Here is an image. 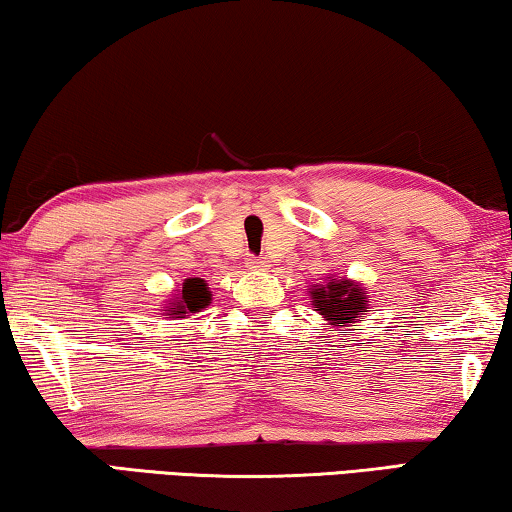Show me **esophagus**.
Segmentation results:
<instances>
[{"instance_id":"34e87169","label":"esophagus","mask_w":512,"mask_h":512,"mask_svg":"<svg viewBox=\"0 0 512 512\" xmlns=\"http://www.w3.org/2000/svg\"><path fill=\"white\" fill-rule=\"evenodd\" d=\"M250 269H264V266H269V259H264V257H248V262H246Z\"/></svg>"}]
</instances>
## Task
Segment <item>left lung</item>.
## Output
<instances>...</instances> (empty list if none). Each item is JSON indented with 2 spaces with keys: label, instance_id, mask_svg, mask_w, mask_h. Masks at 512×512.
Returning <instances> with one entry per match:
<instances>
[{
  "label": "left lung",
  "instance_id": "8db88e82",
  "mask_svg": "<svg viewBox=\"0 0 512 512\" xmlns=\"http://www.w3.org/2000/svg\"><path fill=\"white\" fill-rule=\"evenodd\" d=\"M313 306L315 311L331 322V325L341 329L345 334L348 327L357 318H364L366 315V292L359 290L355 283L350 280H331L327 285H313Z\"/></svg>",
  "mask_w": 512,
  "mask_h": 512
}]
</instances>
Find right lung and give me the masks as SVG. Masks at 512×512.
Wrapping results in <instances>:
<instances>
[{
    "label": "right lung",
    "mask_w": 512,
    "mask_h": 512,
    "mask_svg": "<svg viewBox=\"0 0 512 512\" xmlns=\"http://www.w3.org/2000/svg\"><path fill=\"white\" fill-rule=\"evenodd\" d=\"M211 304V292H208L206 283L201 278H187L183 283L181 297H176L174 308H169V315H185V313H199L201 308Z\"/></svg>",
    "instance_id": "right-lung-1"
}]
</instances>
